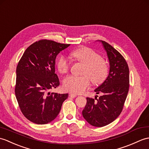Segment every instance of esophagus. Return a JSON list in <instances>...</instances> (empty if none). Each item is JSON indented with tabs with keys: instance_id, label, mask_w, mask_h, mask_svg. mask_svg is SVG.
<instances>
[{
	"instance_id": "obj_1",
	"label": "esophagus",
	"mask_w": 149,
	"mask_h": 149,
	"mask_svg": "<svg viewBox=\"0 0 149 149\" xmlns=\"http://www.w3.org/2000/svg\"><path fill=\"white\" fill-rule=\"evenodd\" d=\"M70 97L74 98H75L76 96H77V95L74 94V93H70Z\"/></svg>"
}]
</instances>
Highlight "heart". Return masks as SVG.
<instances>
[{
    "mask_svg": "<svg viewBox=\"0 0 149 149\" xmlns=\"http://www.w3.org/2000/svg\"><path fill=\"white\" fill-rule=\"evenodd\" d=\"M71 56L75 60L84 65L82 76L70 75L62 82L65 91L75 94L84 92L90 86L91 80L95 85L101 84L108 76L109 68L106 61L100 54L87 47H82L72 51ZM56 67L61 74H65L70 68L69 62L63 55H60L56 60Z\"/></svg>",
    "mask_w": 149,
    "mask_h": 149,
    "instance_id": "obj_1",
    "label": "heart"
}]
</instances>
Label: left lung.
Returning a JSON list of instances; mask_svg holds the SVG:
<instances>
[{"mask_svg":"<svg viewBox=\"0 0 149 149\" xmlns=\"http://www.w3.org/2000/svg\"><path fill=\"white\" fill-rule=\"evenodd\" d=\"M107 52L110 70L106 80L96 88V94L102 93L97 100L86 98L87 103L82 110L83 117L96 127L108 125L121 113L129 91L128 65L119 52L105 41L100 40Z\"/></svg>","mask_w":149,"mask_h":149,"instance_id":"8db88e82","label":"left lung"}]
</instances>
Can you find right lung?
<instances>
[{"label":"right lung","mask_w":149,"mask_h":149,"mask_svg":"<svg viewBox=\"0 0 149 149\" xmlns=\"http://www.w3.org/2000/svg\"><path fill=\"white\" fill-rule=\"evenodd\" d=\"M70 44L40 40L24 52L16 68L15 95L26 118L37 124L51 123L60 112L68 94L50 93L60 85L55 60Z\"/></svg>","instance_id":"1"}]
</instances>
